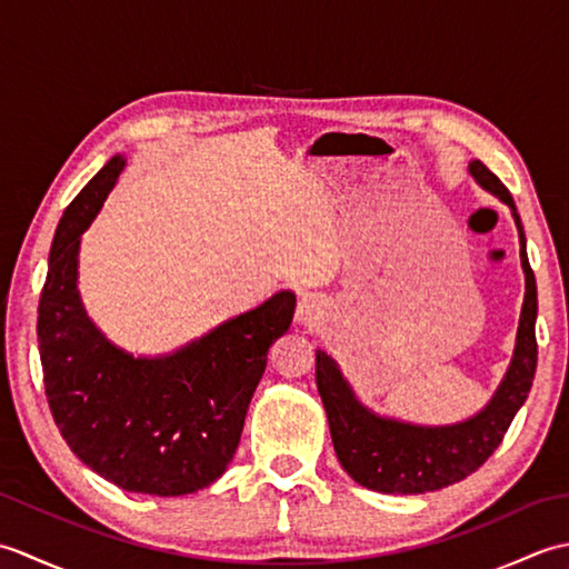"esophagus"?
Returning a JSON list of instances; mask_svg holds the SVG:
<instances>
[{
	"label": "esophagus",
	"instance_id": "esophagus-1",
	"mask_svg": "<svg viewBox=\"0 0 569 569\" xmlns=\"http://www.w3.org/2000/svg\"><path fill=\"white\" fill-rule=\"evenodd\" d=\"M296 320L298 325H303L306 330L320 328V322L325 320V303L318 296H303L298 303Z\"/></svg>",
	"mask_w": 569,
	"mask_h": 569
}]
</instances>
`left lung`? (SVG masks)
<instances>
[{
	"instance_id": "left-lung-1",
	"label": "left lung",
	"mask_w": 569,
	"mask_h": 569,
	"mask_svg": "<svg viewBox=\"0 0 569 569\" xmlns=\"http://www.w3.org/2000/svg\"><path fill=\"white\" fill-rule=\"evenodd\" d=\"M467 171L511 210L526 276L513 355L487 406L479 408L475 416L447 426H422V422L383 416L361 401L352 383L345 379L340 365L325 349L316 352V381L328 413L337 459L357 485L379 493H428L469 477L501 445L533 386L538 365V288L528 263L521 217L516 212L511 192L485 163L471 159Z\"/></svg>"
}]
</instances>
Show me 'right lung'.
<instances>
[{
  "mask_svg": "<svg viewBox=\"0 0 569 569\" xmlns=\"http://www.w3.org/2000/svg\"><path fill=\"white\" fill-rule=\"evenodd\" d=\"M124 166L112 156L56 227L36 325L46 398L94 475L124 491L183 497L232 462L269 349L293 322L296 293L278 291L163 355L114 345L84 310L78 269L82 234Z\"/></svg>",
  "mask_w": 569,
  "mask_h": 569,
  "instance_id": "1",
  "label": "right lung"
}]
</instances>
